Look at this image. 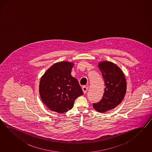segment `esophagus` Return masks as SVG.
I'll use <instances>...</instances> for the list:
<instances>
[{"label": "esophagus", "mask_w": 152, "mask_h": 152, "mask_svg": "<svg viewBox=\"0 0 152 152\" xmlns=\"http://www.w3.org/2000/svg\"><path fill=\"white\" fill-rule=\"evenodd\" d=\"M82 89H83V93H84V94H86V92H87V91H88V87L84 86H83V88H82Z\"/></svg>", "instance_id": "1"}]
</instances>
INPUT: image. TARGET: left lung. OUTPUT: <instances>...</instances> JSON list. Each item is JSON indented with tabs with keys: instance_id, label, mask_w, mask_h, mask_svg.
Listing matches in <instances>:
<instances>
[{
	"instance_id": "8db88e82",
	"label": "left lung",
	"mask_w": 152,
	"mask_h": 152,
	"mask_svg": "<svg viewBox=\"0 0 152 152\" xmlns=\"http://www.w3.org/2000/svg\"><path fill=\"white\" fill-rule=\"evenodd\" d=\"M98 67L106 88L101 100L94 103L93 107L99 113H105L121 103L126 91V81L123 72L115 64L110 61H102Z\"/></svg>"
}]
</instances>
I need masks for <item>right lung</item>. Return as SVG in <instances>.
I'll list each match as a JSON object with an SVG mask.
<instances>
[{"label": "right lung", "mask_w": 152, "mask_h": 152, "mask_svg": "<svg viewBox=\"0 0 152 152\" xmlns=\"http://www.w3.org/2000/svg\"><path fill=\"white\" fill-rule=\"evenodd\" d=\"M74 64L62 61L53 64L42 76L39 92L48 109L58 113L71 110L75 100L83 94L78 80L71 76Z\"/></svg>", "instance_id": "add662e5"}]
</instances>
